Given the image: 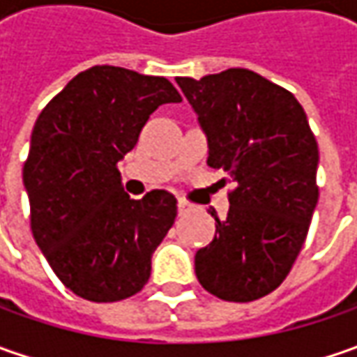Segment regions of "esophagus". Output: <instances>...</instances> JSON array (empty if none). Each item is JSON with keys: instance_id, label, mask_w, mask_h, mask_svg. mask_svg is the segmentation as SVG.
I'll return each instance as SVG.
<instances>
[{"instance_id": "1", "label": "esophagus", "mask_w": 357, "mask_h": 357, "mask_svg": "<svg viewBox=\"0 0 357 357\" xmlns=\"http://www.w3.org/2000/svg\"><path fill=\"white\" fill-rule=\"evenodd\" d=\"M188 211H190L188 202H185V200H178V214H186Z\"/></svg>"}]
</instances>
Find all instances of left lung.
Segmentation results:
<instances>
[{
    "label": "left lung",
    "instance_id": "obj_1",
    "mask_svg": "<svg viewBox=\"0 0 357 357\" xmlns=\"http://www.w3.org/2000/svg\"><path fill=\"white\" fill-rule=\"evenodd\" d=\"M208 139V167L236 183L227 220L195 256L197 278L227 302H252L280 286L318 202V143L294 95L250 69L176 77ZM225 181V178H222Z\"/></svg>",
    "mask_w": 357,
    "mask_h": 357
}]
</instances>
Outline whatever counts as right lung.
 Returning a JSON list of instances; mask_svg holds the SVG:
<instances>
[{
    "mask_svg": "<svg viewBox=\"0 0 357 357\" xmlns=\"http://www.w3.org/2000/svg\"><path fill=\"white\" fill-rule=\"evenodd\" d=\"M183 97L165 77L95 65L39 113L23 165L31 232L57 278L91 302L143 290L151 256L176 218V199L125 192L117 165L160 105Z\"/></svg>",
    "mask_w": 357,
    "mask_h": 357,
    "instance_id": "add662e5",
    "label": "right lung"
}]
</instances>
